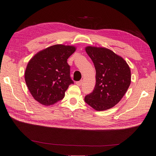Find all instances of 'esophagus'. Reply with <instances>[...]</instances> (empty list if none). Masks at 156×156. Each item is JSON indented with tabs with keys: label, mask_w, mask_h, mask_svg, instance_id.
<instances>
[{
	"label": "esophagus",
	"mask_w": 156,
	"mask_h": 156,
	"mask_svg": "<svg viewBox=\"0 0 156 156\" xmlns=\"http://www.w3.org/2000/svg\"><path fill=\"white\" fill-rule=\"evenodd\" d=\"M76 84H77V85H78V86H81V84H82V80H80V81H77Z\"/></svg>",
	"instance_id": "1"
}]
</instances>
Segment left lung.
<instances>
[{
	"mask_svg": "<svg viewBox=\"0 0 156 156\" xmlns=\"http://www.w3.org/2000/svg\"><path fill=\"white\" fill-rule=\"evenodd\" d=\"M86 52L96 69V83L84 101L96 111L114 107L123 98L131 83L129 66L121 56L110 49L87 47Z\"/></svg>",
	"mask_w": 156,
	"mask_h": 156,
	"instance_id": "left-lung-1",
	"label": "left lung"
}]
</instances>
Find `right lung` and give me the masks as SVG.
Listing matches in <instances>:
<instances>
[{
    "label": "right lung",
    "mask_w": 156,
    "mask_h": 156,
    "mask_svg": "<svg viewBox=\"0 0 156 156\" xmlns=\"http://www.w3.org/2000/svg\"><path fill=\"white\" fill-rule=\"evenodd\" d=\"M75 51L73 46L55 45L40 51L30 59L25 79L36 101L50 105L64 98L69 85L74 83L67 60Z\"/></svg>",
    "instance_id": "1"
}]
</instances>
